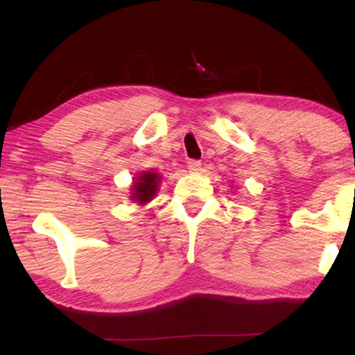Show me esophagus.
I'll use <instances>...</instances> for the list:
<instances>
[{
	"mask_svg": "<svg viewBox=\"0 0 355 355\" xmlns=\"http://www.w3.org/2000/svg\"><path fill=\"white\" fill-rule=\"evenodd\" d=\"M187 168H189L190 172L197 173V172H200V170H202V164L198 160H190L189 164H187Z\"/></svg>",
	"mask_w": 355,
	"mask_h": 355,
	"instance_id": "1",
	"label": "esophagus"
}]
</instances>
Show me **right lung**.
Masks as SVG:
<instances>
[{"mask_svg":"<svg viewBox=\"0 0 355 355\" xmlns=\"http://www.w3.org/2000/svg\"><path fill=\"white\" fill-rule=\"evenodd\" d=\"M162 177L155 170H145L133 178L132 189H130V200L137 202L138 205H146L157 197L158 185H160Z\"/></svg>","mask_w":355,"mask_h":355,"instance_id":"add662e5","label":"right lung"}]
</instances>
